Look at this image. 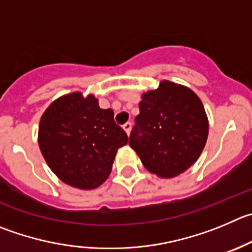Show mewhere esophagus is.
<instances>
[{"label": "esophagus", "mask_w": 252, "mask_h": 252, "mask_svg": "<svg viewBox=\"0 0 252 252\" xmlns=\"http://www.w3.org/2000/svg\"><path fill=\"white\" fill-rule=\"evenodd\" d=\"M122 127H124V130L126 131V133H127V135H130L131 128H132V124H131V122H126V124L122 126Z\"/></svg>", "instance_id": "obj_1"}]
</instances>
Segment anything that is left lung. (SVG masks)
Wrapping results in <instances>:
<instances>
[{
	"label": "left lung",
	"mask_w": 252,
	"mask_h": 252,
	"mask_svg": "<svg viewBox=\"0 0 252 252\" xmlns=\"http://www.w3.org/2000/svg\"><path fill=\"white\" fill-rule=\"evenodd\" d=\"M138 106L128 145L145 168L171 178L195 163L209 132L204 106L195 93L163 80L158 89L142 94Z\"/></svg>",
	"instance_id": "obj_1"
}]
</instances>
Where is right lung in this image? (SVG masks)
<instances>
[{"mask_svg": "<svg viewBox=\"0 0 252 252\" xmlns=\"http://www.w3.org/2000/svg\"><path fill=\"white\" fill-rule=\"evenodd\" d=\"M128 142L111 109L79 92L53 101L40 117L38 143L45 162L64 183L95 189L111 172L117 150Z\"/></svg>", "mask_w": 252, "mask_h": 252, "instance_id": "obj_1", "label": "right lung"}]
</instances>
